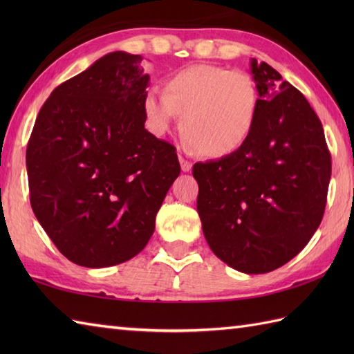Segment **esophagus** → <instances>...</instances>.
<instances>
[{"label":"esophagus","instance_id":"esophagus-1","mask_svg":"<svg viewBox=\"0 0 354 354\" xmlns=\"http://www.w3.org/2000/svg\"><path fill=\"white\" fill-rule=\"evenodd\" d=\"M178 158H179V162H181L183 171H190L192 170V162L187 161L183 155H178Z\"/></svg>","mask_w":354,"mask_h":354}]
</instances>
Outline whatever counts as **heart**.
<instances>
[{
  "label": "heart",
  "instance_id": "obj_1",
  "mask_svg": "<svg viewBox=\"0 0 354 354\" xmlns=\"http://www.w3.org/2000/svg\"><path fill=\"white\" fill-rule=\"evenodd\" d=\"M147 129L162 137L181 120V135L196 152L223 158L250 140L259 114V91L243 71L196 64L173 71L164 94L149 88L142 99Z\"/></svg>",
  "mask_w": 354,
  "mask_h": 354
}]
</instances>
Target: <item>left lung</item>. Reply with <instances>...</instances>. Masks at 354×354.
I'll use <instances>...</instances> for the list:
<instances>
[{"instance_id":"left-lung-1","label":"left lung","mask_w":354,"mask_h":354,"mask_svg":"<svg viewBox=\"0 0 354 354\" xmlns=\"http://www.w3.org/2000/svg\"><path fill=\"white\" fill-rule=\"evenodd\" d=\"M259 114L250 140L217 161L196 162L198 213L208 246L245 274L286 265L322 221L332 158L306 97L251 59Z\"/></svg>"}]
</instances>
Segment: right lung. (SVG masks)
Instances as JSON below:
<instances>
[{
	"label": "right lung",
	"mask_w": 354,
	"mask_h": 354,
	"mask_svg": "<svg viewBox=\"0 0 354 354\" xmlns=\"http://www.w3.org/2000/svg\"><path fill=\"white\" fill-rule=\"evenodd\" d=\"M142 57L114 51L42 104L26 164L30 204L70 261L108 268L145 250L179 176L170 142L146 131Z\"/></svg>",
	"instance_id": "right-lung-1"
}]
</instances>
